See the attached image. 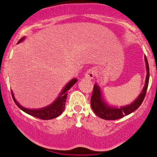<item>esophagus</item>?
<instances>
[{"mask_svg":"<svg viewBox=\"0 0 157 157\" xmlns=\"http://www.w3.org/2000/svg\"><path fill=\"white\" fill-rule=\"evenodd\" d=\"M94 76L95 71L94 70L92 69V68L88 70V71H86V73L85 74V77H86V79H89V80H92V79H94Z\"/></svg>","mask_w":157,"mask_h":157,"instance_id":"obj_1","label":"esophagus"}]
</instances>
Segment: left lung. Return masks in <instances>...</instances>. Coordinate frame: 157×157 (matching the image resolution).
<instances>
[{"label": "left lung", "mask_w": 157, "mask_h": 157, "mask_svg": "<svg viewBox=\"0 0 157 157\" xmlns=\"http://www.w3.org/2000/svg\"><path fill=\"white\" fill-rule=\"evenodd\" d=\"M145 61L147 71L145 86H144L140 95L131 104L121 106V107H117L114 105H109L102 97L100 86L97 83L94 84L92 96L91 98V106L94 112L96 113V115H97L99 117L106 120H117V119L123 117L126 115L130 114L131 113L134 112L140 107L142 101H143L144 98H145L149 82V74H150L149 73V66L145 56Z\"/></svg>", "instance_id": "left-lung-1"}]
</instances>
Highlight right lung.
Listing matches in <instances>:
<instances>
[{"label": "right lung", "instance_id": "right-lung-1", "mask_svg": "<svg viewBox=\"0 0 157 157\" xmlns=\"http://www.w3.org/2000/svg\"><path fill=\"white\" fill-rule=\"evenodd\" d=\"M25 37H23L20 40L17 42V44H20L22 41L24 40ZM77 82V78H73L69 82H68L64 88L63 89L61 92L59 94V96L57 97V99L54 101L52 103L49 104L47 106H45L41 109H27V108L23 107L16 100L14 94L12 91V96L13 98V100L15 101V104L18 106L20 109L22 110L25 113H28V114L31 115V116L35 117L41 119V120H52V119H55L63 112L65 109V105H66V98H67L68 91L71 89V87Z\"/></svg>", "mask_w": 157, "mask_h": 157}]
</instances>
